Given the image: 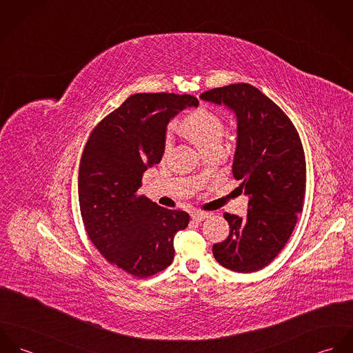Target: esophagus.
<instances>
[{
	"mask_svg": "<svg viewBox=\"0 0 353 353\" xmlns=\"http://www.w3.org/2000/svg\"><path fill=\"white\" fill-rule=\"evenodd\" d=\"M208 217H209V213H206V212H194V213L192 214L193 221H197V223H200V221L208 219Z\"/></svg>",
	"mask_w": 353,
	"mask_h": 353,
	"instance_id": "34e87169",
	"label": "esophagus"
}]
</instances>
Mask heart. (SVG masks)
Listing matches in <instances>:
<instances>
[{
    "label": "heart",
    "mask_w": 353,
    "mask_h": 353,
    "mask_svg": "<svg viewBox=\"0 0 353 353\" xmlns=\"http://www.w3.org/2000/svg\"><path fill=\"white\" fill-rule=\"evenodd\" d=\"M179 129L203 152L220 147L225 133V126L220 115L205 105L188 114L181 121ZM170 147L171 136L167 134L164 140V151H168Z\"/></svg>",
    "instance_id": "b5f03b06"
}]
</instances>
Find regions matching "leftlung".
<instances>
[{
  "instance_id": "obj_1",
  "label": "left lung",
  "mask_w": 353,
  "mask_h": 353,
  "mask_svg": "<svg viewBox=\"0 0 353 353\" xmlns=\"http://www.w3.org/2000/svg\"><path fill=\"white\" fill-rule=\"evenodd\" d=\"M200 98L224 103L236 114L232 174L250 197L246 219L224 213L230 235L213 245V255L230 270L252 273L279 255L298 223L305 193L302 141L288 115L248 83L213 88Z\"/></svg>"
}]
</instances>
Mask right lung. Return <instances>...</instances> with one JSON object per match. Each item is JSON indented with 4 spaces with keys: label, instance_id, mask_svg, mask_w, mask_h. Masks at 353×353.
<instances>
[{
    "label": "right lung",
    "instance_id": "add662e5",
    "mask_svg": "<svg viewBox=\"0 0 353 353\" xmlns=\"http://www.w3.org/2000/svg\"><path fill=\"white\" fill-rule=\"evenodd\" d=\"M192 95L134 94L92 129L79 165V202L87 234L101 255L123 272L145 279L168 268L174 236L189 213L159 206L137 190L143 174L160 163L170 119Z\"/></svg>",
    "mask_w": 353,
    "mask_h": 353
}]
</instances>
